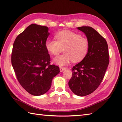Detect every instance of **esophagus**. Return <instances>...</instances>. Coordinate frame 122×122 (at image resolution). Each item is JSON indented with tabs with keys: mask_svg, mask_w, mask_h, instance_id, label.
<instances>
[{
	"mask_svg": "<svg viewBox=\"0 0 122 122\" xmlns=\"http://www.w3.org/2000/svg\"><path fill=\"white\" fill-rule=\"evenodd\" d=\"M66 68L65 67H60V72H62L64 70H65Z\"/></svg>",
	"mask_w": 122,
	"mask_h": 122,
	"instance_id": "obj_1",
	"label": "esophagus"
}]
</instances>
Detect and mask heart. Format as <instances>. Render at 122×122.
<instances>
[{
    "label": "heart",
    "instance_id": "heart-1",
    "mask_svg": "<svg viewBox=\"0 0 122 122\" xmlns=\"http://www.w3.org/2000/svg\"><path fill=\"white\" fill-rule=\"evenodd\" d=\"M56 40L51 39L45 42V47L50 54L57 56L62 51L64 53L55 58L53 62L60 66H65L72 60L78 62L85 58L89 50L87 39L70 30L60 31L55 36Z\"/></svg>",
    "mask_w": 122,
    "mask_h": 122
}]
</instances>
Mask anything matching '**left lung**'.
<instances>
[{"label":"left lung","mask_w":122,"mask_h":122,"mask_svg":"<svg viewBox=\"0 0 122 122\" xmlns=\"http://www.w3.org/2000/svg\"><path fill=\"white\" fill-rule=\"evenodd\" d=\"M77 29L86 36L89 47L85 58L73 66L68 84L75 95L85 96L94 92L103 79L109 64L108 47L106 40L93 28L82 26Z\"/></svg>","instance_id":"8db88e82"}]
</instances>
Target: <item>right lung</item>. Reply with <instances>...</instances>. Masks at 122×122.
I'll return each mask as SVG.
<instances>
[{
  "instance_id": "add662e5",
  "label": "right lung",
  "mask_w": 122,
  "mask_h": 122,
  "mask_svg": "<svg viewBox=\"0 0 122 122\" xmlns=\"http://www.w3.org/2000/svg\"><path fill=\"white\" fill-rule=\"evenodd\" d=\"M46 26L33 24L19 34L14 43L11 64L18 82L34 96L46 93L53 78L60 72L59 66L50 65L45 47L50 33Z\"/></svg>"
}]
</instances>
